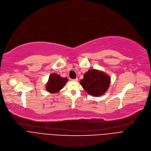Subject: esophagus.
<instances>
[{"label":"esophagus","mask_w":151,"mask_h":151,"mask_svg":"<svg viewBox=\"0 0 151 151\" xmlns=\"http://www.w3.org/2000/svg\"><path fill=\"white\" fill-rule=\"evenodd\" d=\"M73 81H78V78H75V79H73V80H72Z\"/></svg>","instance_id":"obj_1"}]
</instances>
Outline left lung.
Here are the masks:
<instances>
[{"mask_svg":"<svg viewBox=\"0 0 151 151\" xmlns=\"http://www.w3.org/2000/svg\"><path fill=\"white\" fill-rule=\"evenodd\" d=\"M110 81V77L107 74L96 69H91L85 73L80 83L91 96L99 97L108 90Z\"/></svg>","mask_w":151,"mask_h":151,"instance_id":"1","label":"left lung"}]
</instances>
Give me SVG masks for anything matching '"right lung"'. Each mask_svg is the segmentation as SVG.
<instances>
[{"mask_svg":"<svg viewBox=\"0 0 151 151\" xmlns=\"http://www.w3.org/2000/svg\"><path fill=\"white\" fill-rule=\"evenodd\" d=\"M67 81V78H62L56 73H52L49 77L46 89L50 93H57L63 88Z\"/></svg>","mask_w":151,"mask_h":151,"instance_id":"add662e5","label":"right lung"}]
</instances>
